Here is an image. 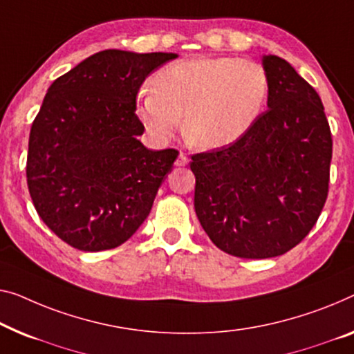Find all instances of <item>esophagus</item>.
<instances>
[{"label":"esophagus","mask_w":354,"mask_h":354,"mask_svg":"<svg viewBox=\"0 0 354 354\" xmlns=\"http://www.w3.org/2000/svg\"><path fill=\"white\" fill-rule=\"evenodd\" d=\"M187 163H189V159L186 157V154H183V152H181V154H179L178 159H176V165L178 167H186Z\"/></svg>","instance_id":"1"}]
</instances>
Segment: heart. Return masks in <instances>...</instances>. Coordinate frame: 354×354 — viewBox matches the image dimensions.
<instances>
[{
	"instance_id": "b5f03b06",
	"label": "heart",
	"mask_w": 354,
	"mask_h": 354,
	"mask_svg": "<svg viewBox=\"0 0 354 354\" xmlns=\"http://www.w3.org/2000/svg\"><path fill=\"white\" fill-rule=\"evenodd\" d=\"M270 81L261 63L227 57L171 62L136 97V115L152 138L184 135L203 149L224 147L251 130L267 106Z\"/></svg>"
}]
</instances>
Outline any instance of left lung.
I'll return each instance as SVG.
<instances>
[{
    "instance_id": "1",
    "label": "left lung",
    "mask_w": 354,
    "mask_h": 354,
    "mask_svg": "<svg viewBox=\"0 0 354 354\" xmlns=\"http://www.w3.org/2000/svg\"><path fill=\"white\" fill-rule=\"evenodd\" d=\"M267 111L229 146L192 156L194 207L209 240L243 259L281 256L318 221L332 136L319 95L286 60L263 55Z\"/></svg>"
}]
</instances>
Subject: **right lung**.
<instances>
[{
    "label": "right lung",
    "instance_id": "1",
    "mask_svg": "<svg viewBox=\"0 0 354 354\" xmlns=\"http://www.w3.org/2000/svg\"><path fill=\"white\" fill-rule=\"evenodd\" d=\"M178 54L108 49L52 82L30 131L26 183L39 218L76 250L122 245L149 214L176 149L152 151L136 95Z\"/></svg>",
    "mask_w": 354,
    "mask_h": 354
}]
</instances>
